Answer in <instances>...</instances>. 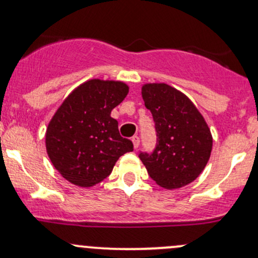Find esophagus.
Returning a JSON list of instances; mask_svg holds the SVG:
<instances>
[{
  "instance_id": "esophagus-1",
  "label": "esophagus",
  "mask_w": 258,
  "mask_h": 258,
  "mask_svg": "<svg viewBox=\"0 0 258 258\" xmlns=\"http://www.w3.org/2000/svg\"><path fill=\"white\" fill-rule=\"evenodd\" d=\"M132 143H134L135 149H137L138 147H140V137H138V136H134V137H132Z\"/></svg>"
}]
</instances>
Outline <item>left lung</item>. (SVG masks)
Listing matches in <instances>:
<instances>
[{
    "label": "left lung",
    "mask_w": 258,
    "mask_h": 258,
    "mask_svg": "<svg viewBox=\"0 0 258 258\" xmlns=\"http://www.w3.org/2000/svg\"><path fill=\"white\" fill-rule=\"evenodd\" d=\"M142 98L155 122L157 147L152 154L140 153V159L160 187L188 185L211 157L213 138L205 117L183 93L169 84H144Z\"/></svg>",
    "instance_id": "8db88e82"
}]
</instances>
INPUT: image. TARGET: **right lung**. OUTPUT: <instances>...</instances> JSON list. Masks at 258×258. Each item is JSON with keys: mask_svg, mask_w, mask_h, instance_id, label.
Here are the masks:
<instances>
[{"mask_svg": "<svg viewBox=\"0 0 258 258\" xmlns=\"http://www.w3.org/2000/svg\"><path fill=\"white\" fill-rule=\"evenodd\" d=\"M128 94L120 81L89 79L71 92L47 124L45 144L51 163L62 176L90 187L111 174L121 155L134 151L121 137L111 110Z\"/></svg>", "mask_w": 258, "mask_h": 258, "instance_id": "obj_1", "label": "right lung"}]
</instances>
